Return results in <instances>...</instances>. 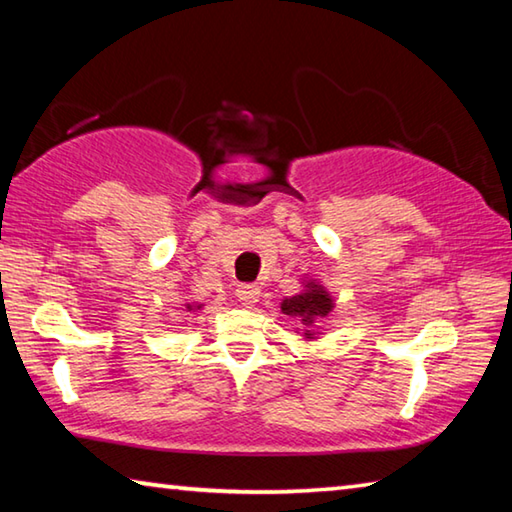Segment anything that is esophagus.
I'll list each match as a JSON object with an SVG mask.
<instances>
[{"label": "esophagus", "mask_w": 512, "mask_h": 512, "mask_svg": "<svg viewBox=\"0 0 512 512\" xmlns=\"http://www.w3.org/2000/svg\"><path fill=\"white\" fill-rule=\"evenodd\" d=\"M237 298L244 307H253L255 302L259 300V287H257V284H239Z\"/></svg>", "instance_id": "esophagus-1"}]
</instances>
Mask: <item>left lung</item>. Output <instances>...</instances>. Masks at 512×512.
I'll return each mask as SVG.
<instances>
[{
    "label": "left lung",
    "instance_id": "8db88e82",
    "mask_svg": "<svg viewBox=\"0 0 512 512\" xmlns=\"http://www.w3.org/2000/svg\"><path fill=\"white\" fill-rule=\"evenodd\" d=\"M302 284H305V289L296 293V296L284 298L280 309H282V314L300 320L302 336H305L307 341H311L318 336L314 323L320 318H325L329 311L334 309V298L329 296V291L316 280H307Z\"/></svg>",
    "mask_w": 512,
    "mask_h": 512
}]
</instances>
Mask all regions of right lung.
Returning <instances> with one entry per match:
<instances>
[{
    "label": "right lung",
    "mask_w": 512,
    "mask_h": 512,
    "mask_svg": "<svg viewBox=\"0 0 512 512\" xmlns=\"http://www.w3.org/2000/svg\"><path fill=\"white\" fill-rule=\"evenodd\" d=\"M203 305H196V302H185V309L187 311H196V309H201Z\"/></svg>",
    "instance_id": "right-lung-1"
}]
</instances>
